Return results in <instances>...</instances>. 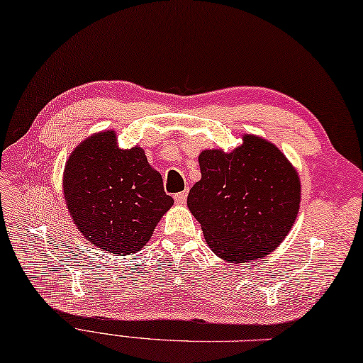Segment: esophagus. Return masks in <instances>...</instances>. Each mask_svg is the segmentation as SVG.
<instances>
[{"instance_id":"34e87169","label":"esophagus","mask_w":363,"mask_h":363,"mask_svg":"<svg viewBox=\"0 0 363 363\" xmlns=\"http://www.w3.org/2000/svg\"><path fill=\"white\" fill-rule=\"evenodd\" d=\"M186 197H188V191H182V193L175 194L174 199H175L177 203H184V202H186Z\"/></svg>"}]
</instances>
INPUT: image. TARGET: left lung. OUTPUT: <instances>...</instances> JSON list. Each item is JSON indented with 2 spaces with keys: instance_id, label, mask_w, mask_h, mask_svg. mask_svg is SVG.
Returning <instances> with one entry per match:
<instances>
[{
  "instance_id": "1",
  "label": "left lung",
  "mask_w": 363,
  "mask_h": 363,
  "mask_svg": "<svg viewBox=\"0 0 363 363\" xmlns=\"http://www.w3.org/2000/svg\"><path fill=\"white\" fill-rule=\"evenodd\" d=\"M188 208L205 240L228 262H251L289 234L300 205L297 170L272 142L252 134L232 152L203 150Z\"/></svg>"
}]
</instances>
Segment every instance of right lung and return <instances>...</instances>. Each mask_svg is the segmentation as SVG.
Wrapping results in <instances>:
<instances>
[{
	"instance_id": "right-lung-1",
	"label": "right lung",
	"mask_w": 363,
	"mask_h": 363,
	"mask_svg": "<svg viewBox=\"0 0 363 363\" xmlns=\"http://www.w3.org/2000/svg\"><path fill=\"white\" fill-rule=\"evenodd\" d=\"M63 193L80 234L115 256L140 251L174 205L143 148H120L115 131L93 134L75 147Z\"/></svg>"
}]
</instances>
